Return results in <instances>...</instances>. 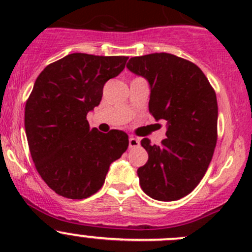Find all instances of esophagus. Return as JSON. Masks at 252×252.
Returning <instances> with one entry per match:
<instances>
[{
  "mask_svg": "<svg viewBox=\"0 0 252 252\" xmlns=\"http://www.w3.org/2000/svg\"><path fill=\"white\" fill-rule=\"evenodd\" d=\"M139 145H140V141H139V139L134 138V136H130V138H129V147H130V149L138 147Z\"/></svg>",
  "mask_w": 252,
  "mask_h": 252,
  "instance_id": "34e87169",
  "label": "esophagus"
}]
</instances>
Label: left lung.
<instances>
[{
    "label": "left lung",
    "instance_id": "8db88e82",
    "mask_svg": "<svg viewBox=\"0 0 252 252\" xmlns=\"http://www.w3.org/2000/svg\"><path fill=\"white\" fill-rule=\"evenodd\" d=\"M126 68L149 81V110L167 122L159 146L147 138L141 146L149 159L138 169L145 194L158 201H175L192 191L208 168L217 142L216 93L202 70L171 53L131 57Z\"/></svg>",
    "mask_w": 252,
    "mask_h": 252
}]
</instances>
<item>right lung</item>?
<instances>
[{
	"instance_id": "obj_1",
	"label": "right lung",
	"mask_w": 252,
	"mask_h": 252,
	"mask_svg": "<svg viewBox=\"0 0 252 252\" xmlns=\"http://www.w3.org/2000/svg\"><path fill=\"white\" fill-rule=\"evenodd\" d=\"M126 56L72 53L48 64L25 105V134L36 171L63 197L81 200L102 188L110 164L128 149L126 133L90 129L86 114L103 85L126 67Z\"/></svg>"
}]
</instances>
